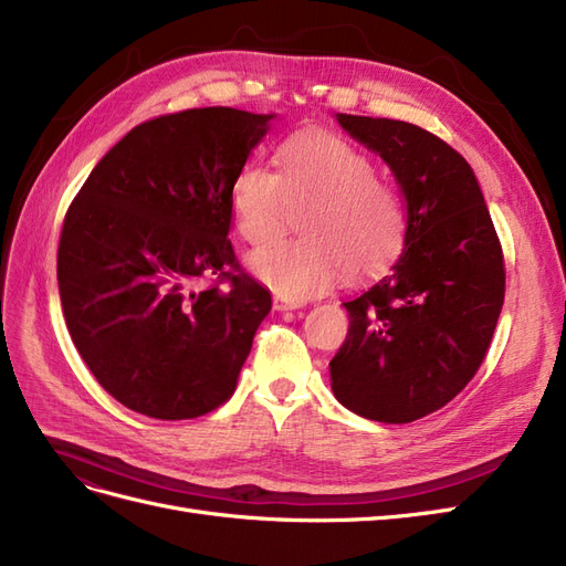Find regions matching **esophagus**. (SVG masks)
<instances>
[{
	"label": "esophagus",
	"mask_w": 566,
	"mask_h": 566,
	"mask_svg": "<svg viewBox=\"0 0 566 566\" xmlns=\"http://www.w3.org/2000/svg\"><path fill=\"white\" fill-rule=\"evenodd\" d=\"M297 306H302L300 300H287L283 295H276L273 297V310L276 312H287V310H297Z\"/></svg>",
	"instance_id": "obj_1"
}]
</instances>
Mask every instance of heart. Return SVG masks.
I'll list each match as a JSON object with an SVG mask.
<instances>
[{"mask_svg": "<svg viewBox=\"0 0 566 566\" xmlns=\"http://www.w3.org/2000/svg\"><path fill=\"white\" fill-rule=\"evenodd\" d=\"M281 175L248 163L231 186V212L250 245H269L293 227L297 241L256 250L252 271L279 295H321L342 276L364 279L399 254L406 208L375 163L331 132H302L279 148Z\"/></svg>", "mask_w": 566, "mask_h": 566, "instance_id": "heart-1", "label": "heart"}]
</instances>
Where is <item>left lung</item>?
<instances>
[{
	"mask_svg": "<svg viewBox=\"0 0 566 566\" xmlns=\"http://www.w3.org/2000/svg\"><path fill=\"white\" fill-rule=\"evenodd\" d=\"M380 153L406 202L403 252L345 302L349 333L331 361L335 399L378 422L447 406L482 366L505 297V264L482 188L439 136L389 117L337 115Z\"/></svg>",
	"mask_w": 566,
	"mask_h": 566,
	"instance_id": "left-lung-1",
	"label": "left lung"
}]
</instances>
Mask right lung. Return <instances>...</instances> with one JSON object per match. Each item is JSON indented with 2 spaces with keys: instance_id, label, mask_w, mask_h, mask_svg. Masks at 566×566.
<instances>
[{
  "instance_id": "1",
  "label": "right lung",
  "mask_w": 566,
  "mask_h": 566,
  "mask_svg": "<svg viewBox=\"0 0 566 566\" xmlns=\"http://www.w3.org/2000/svg\"><path fill=\"white\" fill-rule=\"evenodd\" d=\"M271 119L227 106L146 119L65 212L67 333L98 385L136 413L188 420L231 399L271 310L227 238L231 186Z\"/></svg>"
}]
</instances>
